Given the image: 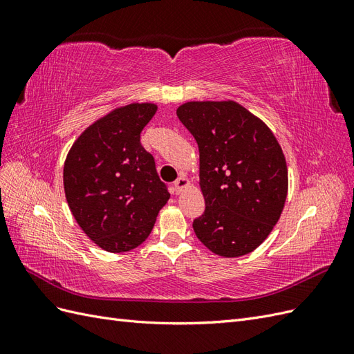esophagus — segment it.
Wrapping results in <instances>:
<instances>
[{"instance_id": "esophagus-1", "label": "esophagus", "mask_w": 354, "mask_h": 354, "mask_svg": "<svg viewBox=\"0 0 354 354\" xmlns=\"http://www.w3.org/2000/svg\"><path fill=\"white\" fill-rule=\"evenodd\" d=\"M189 185H190L189 180H187L185 176H180V177L174 181V190H176V194H181V192H183Z\"/></svg>"}]
</instances>
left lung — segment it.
<instances>
[{"label": "left lung", "instance_id": "8db88e82", "mask_svg": "<svg viewBox=\"0 0 354 354\" xmlns=\"http://www.w3.org/2000/svg\"><path fill=\"white\" fill-rule=\"evenodd\" d=\"M177 116L199 147V186L205 211L194 221L214 254L252 252L279 220L288 167L277 138L259 116L233 100L187 102Z\"/></svg>", "mask_w": 354, "mask_h": 354}]
</instances>
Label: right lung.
Here are the masks:
<instances>
[{"label":"right lung","mask_w":354,"mask_h":354,"mask_svg":"<svg viewBox=\"0 0 354 354\" xmlns=\"http://www.w3.org/2000/svg\"><path fill=\"white\" fill-rule=\"evenodd\" d=\"M158 111L155 103L115 108L85 128L69 149L63 186L69 209L102 250L127 252L151 234L169 199L140 133Z\"/></svg>","instance_id":"1"}]
</instances>
